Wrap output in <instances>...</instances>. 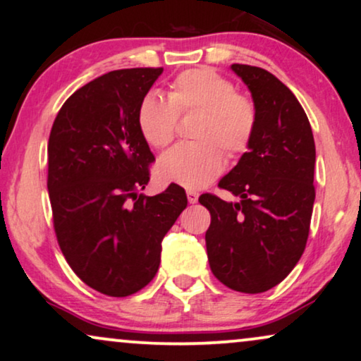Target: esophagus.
<instances>
[{
	"mask_svg": "<svg viewBox=\"0 0 361 361\" xmlns=\"http://www.w3.org/2000/svg\"><path fill=\"white\" fill-rule=\"evenodd\" d=\"M198 193H196V191H193V190H190V191H186V198H188V201L191 204H195V203H198Z\"/></svg>",
	"mask_w": 361,
	"mask_h": 361,
	"instance_id": "1",
	"label": "esophagus"
}]
</instances>
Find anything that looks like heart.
<instances>
[{
  "label": "heart",
  "instance_id": "1",
  "mask_svg": "<svg viewBox=\"0 0 361 361\" xmlns=\"http://www.w3.org/2000/svg\"><path fill=\"white\" fill-rule=\"evenodd\" d=\"M203 112L195 127L198 142L180 143L158 161L157 175L165 183L203 188L224 170L226 157H239L251 147L257 128V109L239 94L233 80L209 67L178 74L168 97L150 92L140 100L137 123L153 148H165L176 135L178 115Z\"/></svg>",
  "mask_w": 361,
  "mask_h": 361
}]
</instances>
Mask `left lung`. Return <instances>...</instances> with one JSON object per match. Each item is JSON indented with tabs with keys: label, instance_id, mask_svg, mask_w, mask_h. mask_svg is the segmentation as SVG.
<instances>
[{
	"label": "left lung",
	"instance_id": "obj_1",
	"mask_svg": "<svg viewBox=\"0 0 361 361\" xmlns=\"http://www.w3.org/2000/svg\"><path fill=\"white\" fill-rule=\"evenodd\" d=\"M231 69L252 94L256 135L218 185L239 203L211 193L200 203L211 214V272L229 289L259 294L284 281L304 254L315 200V142L299 100L276 75L246 64Z\"/></svg>",
	"mask_w": 361,
	"mask_h": 361
}]
</instances>
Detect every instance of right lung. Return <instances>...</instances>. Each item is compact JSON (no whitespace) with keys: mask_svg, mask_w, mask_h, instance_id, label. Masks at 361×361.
<instances>
[{"mask_svg":"<svg viewBox=\"0 0 361 361\" xmlns=\"http://www.w3.org/2000/svg\"><path fill=\"white\" fill-rule=\"evenodd\" d=\"M163 67L120 69L77 89L47 143V191L57 243L75 276L109 297L142 290L160 266L161 241L188 200L171 183L145 196L155 157L137 110Z\"/></svg>","mask_w":361,"mask_h":361,"instance_id":"obj_1","label":"right lung"}]
</instances>
